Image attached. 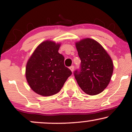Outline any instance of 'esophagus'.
<instances>
[{
	"mask_svg": "<svg viewBox=\"0 0 132 132\" xmlns=\"http://www.w3.org/2000/svg\"><path fill=\"white\" fill-rule=\"evenodd\" d=\"M74 68H75V67H74L73 65H72V66H71L70 67V70H71V71H72V72H73V71H74Z\"/></svg>",
	"mask_w": 132,
	"mask_h": 132,
	"instance_id": "esophagus-1",
	"label": "esophagus"
}]
</instances>
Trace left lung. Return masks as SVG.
Segmentation results:
<instances>
[{
	"mask_svg": "<svg viewBox=\"0 0 132 132\" xmlns=\"http://www.w3.org/2000/svg\"><path fill=\"white\" fill-rule=\"evenodd\" d=\"M76 47L81 60L80 71L74 73L77 84L87 94H98L111 80L113 70L111 57L100 43L89 38L77 41Z\"/></svg>",
	"mask_w": 132,
	"mask_h": 132,
	"instance_id": "8db88e82",
	"label": "left lung"
}]
</instances>
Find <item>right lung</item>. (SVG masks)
<instances>
[{
    "label": "right lung",
    "instance_id": "obj_1",
    "mask_svg": "<svg viewBox=\"0 0 132 132\" xmlns=\"http://www.w3.org/2000/svg\"><path fill=\"white\" fill-rule=\"evenodd\" d=\"M60 46L54 41H43L27 62V82L38 94L46 97L56 94L71 75V70L64 65V57L58 52Z\"/></svg>",
    "mask_w": 132,
    "mask_h": 132
}]
</instances>
